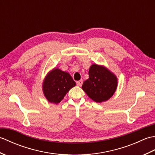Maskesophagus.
Here are the masks:
<instances>
[{"instance_id":"obj_1","label":"esophagus","mask_w":155,"mask_h":155,"mask_svg":"<svg viewBox=\"0 0 155 155\" xmlns=\"http://www.w3.org/2000/svg\"><path fill=\"white\" fill-rule=\"evenodd\" d=\"M83 83V80H80V81H77V84L78 85V87H81L82 84Z\"/></svg>"}]
</instances>
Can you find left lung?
Instances as JSON below:
<instances>
[{
    "mask_svg": "<svg viewBox=\"0 0 155 155\" xmlns=\"http://www.w3.org/2000/svg\"><path fill=\"white\" fill-rule=\"evenodd\" d=\"M89 78L82 88L96 103L107 101L113 96L118 86V78L113 72L103 65L92 64L88 71Z\"/></svg>",
    "mask_w": 155,
    "mask_h": 155,
    "instance_id": "8db88e82",
    "label": "left lung"
}]
</instances>
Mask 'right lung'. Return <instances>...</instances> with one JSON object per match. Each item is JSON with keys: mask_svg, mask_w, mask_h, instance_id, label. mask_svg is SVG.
<instances>
[{"mask_svg": "<svg viewBox=\"0 0 155 155\" xmlns=\"http://www.w3.org/2000/svg\"><path fill=\"white\" fill-rule=\"evenodd\" d=\"M76 85L70 74L58 68L49 71L42 82V92L49 103L58 104Z\"/></svg>", "mask_w": 155, "mask_h": 155, "instance_id": "right-lung-1", "label": "right lung"}]
</instances>
